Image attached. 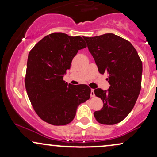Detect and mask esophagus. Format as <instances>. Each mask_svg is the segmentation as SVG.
Returning a JSON list of instances; mask_svg holds the SVG:
<instances>
[{"label":"esophagus","mask_w":157,"mask_h":157,"mask_svg":"<svg viewBox=\"0 0 157 157\" xmlns=\"http://www.w3.org/2000/svg\"><path fill=\"white\" fill-rule=\"evenodd\" d=\"M91 97H94V96H95V93H94V89H91Z\"/></svg>","instance_id":"1"}]
</instances>
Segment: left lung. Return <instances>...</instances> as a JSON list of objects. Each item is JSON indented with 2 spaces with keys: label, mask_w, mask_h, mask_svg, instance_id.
I'll list each match as a JSON object with an SVG mask.
<instances>
[{
  "label": "left lung",
  "mask_w": 157,
  "mask_h": 157,
  "mask_svg": "<svg viewBox=\"0 0 157 157\" xmlns=\"http://www.w3.org/2000/svg\"><path fill=\"white\" fill-rule=\"evenodd\" d=\"M98 71L109 74L107 91L94 90L103 108L94 112L96 121L113 125L121 122L134 108L141 87L142 62L129 41L113 33L85 37Z\"/></svg>",
  "instance_id": "obj_1"
}]
</instances>
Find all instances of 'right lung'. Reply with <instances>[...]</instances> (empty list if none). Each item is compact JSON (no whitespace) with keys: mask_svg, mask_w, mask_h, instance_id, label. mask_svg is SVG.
I'll list each match as a JSON object with an SVG mask.
<instances>
[{"mask_svg":"<svg viewBox=\"0 0 157 157\" xmlns=\"http://www.w3.org/2000/svg\"><path fill=\"white\" fill-rule=\"evenodd\" d=\"M86 47L84 38L53 33L45 36L29 52L25 86L33 109L43 121L54 126L69 124L78 105L89 99L87 85L63 81L78 51Z\"/></svg>","mask_w":157,"mask_h":157,"instance_id":"1","label":"right lung"}]
</instances>
